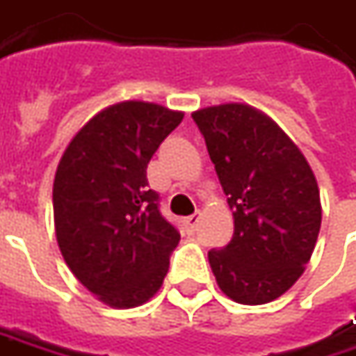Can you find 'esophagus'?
Instances as JSON below:
<instances>
[{"mask_svg": "<svg viewBox=\"0 0 356 356\" xmlns=\"http://www.w3.org/2000/svg\"><path fill=\"white\" fill-rule=\"evenodd\" d=\"M199 221H201V213L197 211V213H193V215H189V217H185V227H187V231H195L197 229V225H199Z\"/></svg>", "mask_w": 356, "mask_h": 356, "instance_id": "obj_1", "label": "esophagus"}]
</instances>
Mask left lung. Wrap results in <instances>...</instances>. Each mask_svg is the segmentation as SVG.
I'll return each instance as SVG.
<instances>
[{"label":"left lung","mask_w":356,"mask_h":356,"mask_svg":"<svg viewBox=\"0 0 356 356\" xmlns=\"http://www.w3.org/2000/svg\"><path fill=\"white\" fill-rule=\"evenodd\" d=\"M205 137L235 231L209 265L241 305L275 301L297 283L321 229L317 179L301 149L251 105L225 103L191 113Z\"/></svg>","instance_id":"8db88e82"}]
</instances>
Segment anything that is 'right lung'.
Masks as SVG:
<instances>
[{
	"label": "right lung",
	"instance_id": "obj_1",
	"mask_svg": "<svg viewBox=\"0 0 356 356\" xmlns=\"http://www.w3.org/2000/svg\"><path fill=\"white\" fill-rule=\"evenodd\" d=\"M181 111L121 101L105 107L71 139L54 181L59 251L101 302L131 309L163 285L179 231L149 189L147 165Z\"/></svg>",
	"mask_w": 356,
	"mask_h": 356
}]
</instances>
